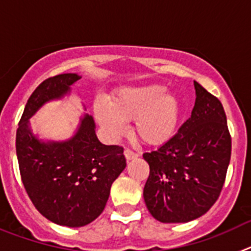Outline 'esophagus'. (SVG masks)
I'll return each instance as SVG.
<instances>
[{
	"mask_svg": "<svg viewBox=\"0 0 251 251\" xmlns=\"http://www.w3.org/2000/svg\"><path fill=\"white\" fill-rule=\"evenodd\" d=\"M138 156H139L138 153L134 152V151H132V150H129V148H126V150H124V157L127 158V161L137 158Z\"/></svg>",
	"mask_w": 251,
	"mask_h": 251,
	"instance_id": "obj_1",
	"label": "esophagus"
}]
</instances>
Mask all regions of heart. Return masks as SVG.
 <instances>
[{"label": "heart", "instance_id": "1", "mask_svg": "<svg viewBox=\"0 0 251 251\" xmlns=\"http://www.w3.org/2000/svg\"><path fill=\"white\" fill-rule=\"evenodd\" d=\"M94 113L99 124L113 138L126 132V121H134V134L146 145L159 146L176 132L179 101L157 84L128 86L115 92L109 103L97 99Z\"/></svg>", "mask_w": 251, "mask_h": 251}]
</instances>
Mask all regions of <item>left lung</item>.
Masks as SVG:
<instances>
[{
  "label": "left lung",
  "mask_w": 251,
  "mask_h": 251,
  "mask_svg": "<svg viewBox=\"0 0 251 251\" xmlns=\"http://www.w3.org/2000/svg\"><path fill=\"white\" fill-rule=\"evenodd\" d=\"M191 117L158 150L143 153L150 176L143 197L156 220L187 223L220 196L231 157V136L221 101L195 81Z\"/></svg>",
  "instance_id": "left-lung-1"
}]
</instances>
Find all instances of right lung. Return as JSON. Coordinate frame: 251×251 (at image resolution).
<instances>
[{
    "mask_svg": "<svg viewBox=\"0 0 251 251\" xmlns=\"http://www.w3.org/2000/svg\"><path fill=\"white\" fill-rule=\"evenodd\" d=\"M80 79L76 74L48 77L26 103L16 132L20 175L40 214L57 225L80 227L103 212L115 178L126 168L121 146L101 145L90 115L81 119L76 134L66 142H40L28 119L40 106L59 99Z\"/></svg>",
    "mask_w": 251,
    "mask_h": 251,
    "instance_id": "obj_1",
    "label": "right lung"
}]
</instances>
